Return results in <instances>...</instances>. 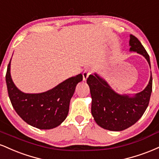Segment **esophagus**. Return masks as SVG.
Instances as JSON below:
<instances>
[{
    "label": "esophagus",
    "mask_w": 159,
    "mask_h": 159,
    "mask_svg": "<svg viewBox=\"0 0 159 159\" xmlns=\"http://www.w3.org/2000/svg\"><path fill=\"white\" fill-rule=\"evenodd\" d=\"M91 74V70L89 68H86L83 72V80L84 81H86V80L89 77V76Z\"/></svg>",
    "instance_id": "1"
}]
</instances>
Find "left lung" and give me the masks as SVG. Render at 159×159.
<instances>
[{"label":"left lung","instance_id":"1","mask_svg":"<svg viewBox=\"0 0 159 159\" xmlns=\"http://www.w3.org/2000/svg\"><path fill=\"white\" fill-rule=\"evenodd\" d=\"M129 51L143 56L150 65L148 53L134 35L129 36ZM91 96V114L100 127L110 131H122L132 126L142 117L149 105L152 93V78L146 88L135 94H120L97 73L87 79Z\"/></svg>","mask_w":159,"mask_h":159}]
</instances>
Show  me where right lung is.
<instances>
[{"instance_id": "obj_1", "label": "right lung", "mask_w": 159, "mask_h": 159, "mask_svg": "<svg viewBox=\"0 0 159 159\" xmlns=\"http://www.w3.org/2000/svg\"><path fill=\"white\" fill-rule=\"evenodd\" d=\"M11 59L6 82L11 103L17 114L33 127L40 129L57 127L68 116L70 99L76 85L83 80L82 74L71 76L44 92L24 93L16 87L11 77Z\"/></svg>"}]
</instances>
